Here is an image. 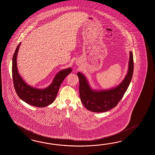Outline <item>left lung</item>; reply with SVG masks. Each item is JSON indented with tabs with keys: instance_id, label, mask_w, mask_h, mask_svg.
I'll return each instance as SVG.
<instances>
[{
	"instance_id": "left-lung-1",
	"label": "left lung",
	"mask_w": 155,
	"mask_h": 155,
	"mask_svg": "<svg viewBox=\"0 0 155 155\" xmlns=\"http://www.w3.org/2000/svg\"><path fill=\"white\" fill-rule=\"evenodd\" d=\"M128 70L124 80L117 86L110 90H93L86 77L78 72L79 96L81 101L87 109L95 113L105 112L113 109L123 97L131 81L133 73V53H129Z\"/></svg>"
}]
</instances>
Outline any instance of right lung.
<instances>
[{"mask_svg":"<svg viewBox=\"0 0 155 155\" xmlns=\"http://www.w3.org/2000/svg\"><path fill=\"white\" fill-rule=\"evenodd\" d=\"M21 42L17 46L12 59V77L14 87L19 98L35 107H46L52 104L57 97L59 87L64 78L72 72L69 68L58 72L53 82L44 89H39L27 84L20 76L17 65V57Z\"/></svg>","mask_w":155,"mask_h":155,"instance_id":"add662e5","label":"right lung"}]
</instances>
